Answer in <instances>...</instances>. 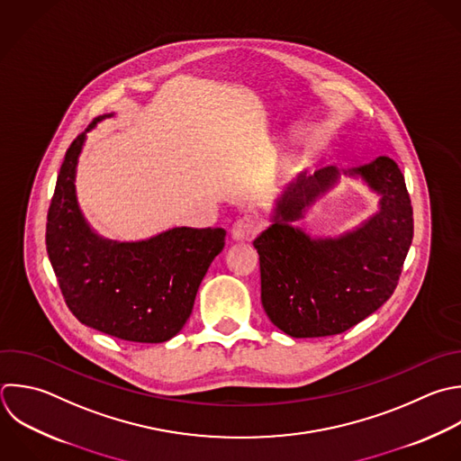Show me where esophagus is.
Instances as JSON below:
<instances>
[{
  "instance_id": "obj_1",
  "label": "esophagus",
  "mask_w": 461,
  "mask_h": 461,
  "mask_svg": "<svg viewBox=\"0 0 461 461\" xmlns=\"http://www.w3.org/2000/svg\"><path fill=\"white\" fill-rule=\"evenodd\" d=\"M258 230H259V223L254 218L245 216L234 223L230 236L234 241H250V240H254Z\"/></svg>"
}]
</instances>
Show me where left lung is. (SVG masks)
Segmentation results:
<instances>
[{
  "mask_svg": "<svg viewBox=\"0 0 461 461\" xmlns=\"http://www.w3.org/2000/svg\"><path fill=\"white\" fill-rule=\"evenodd\" d=\"M360 176L381 196L379 211L337 239H312L289 221L325 194L339 173ZM412 241V207L396 162L322 167L297 175L277 196L259 254L261 303L268 319L295 339L337 335L376 312L394 292Z\"/></svg>",
  "mask_w": 461,
  "mask_h": 461,
  "instance_id": "obj_1",
  "label": "left lung"
}]
</instances>
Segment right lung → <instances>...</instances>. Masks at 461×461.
Here are the masks:
<instances>
[{"label":"right lung","instance_id":"right-lung-1","mask_svg":"<svg viewBox=\"0 0 461 461\" xmlns=\"http://www.w3.org/2000/svg\"><path fill=\"white\" fill-rule=\"evenodd\" d=\"M65 155L47 221V252L70 312L131 342H166L187 322L198 286L225 247L223 229L175 227L142 241L99 236L81 212L76 173L86 133Z\"/></svg>","mask_w":461,"mask_h":461}]
</instances>
